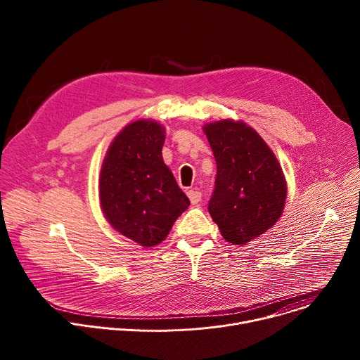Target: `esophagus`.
I'll use <instances>...</instances> for the list:
<instances>
[{
    "instance_id": "esophagus-1",
    "label": "esophagus",
    "mask_w": 360,
    "mask_h": 360,
    "mask_svg": "<svg viewBox=\"0 0 360 360\" xmlns=\"http://www.w3.org/2000/svg\"><path fill=\"white\" fill-rule=\"evenodd\" d=\"M200 196H202V193L199 191H195V189L188 191V198H189L192 205H196L200 200Z\"/></svg>"
}]
</instances>
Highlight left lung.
Listing matches in <instances>:
<instances>
[{"label":"left lung","mask_w":360,"mask_h":360,"mask_svg":"<svg viewBox=\"0 0 360 360\" xmlns=\"http://www.w3.org/2000/svg\"><path fill=\"white\" fill-rule=\"evenodd\" d=\"M217 161L208 210L221 235L245 245L271 229L286 200V179L275 153L253 128L222 120L203 127Z\"/></svg>","instance_id":"left-lung-1"}]
</instances>
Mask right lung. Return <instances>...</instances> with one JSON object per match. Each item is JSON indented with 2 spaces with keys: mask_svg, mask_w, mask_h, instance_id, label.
Wrapping results in <instances>:
<instances>
[{
  "mask_svg": "<svg viewBox=\"0 0 360 360\" xmlns=\"http://www.w3.org/2000/svg\"><path fill=\"white\" fill-rule=\"evenodd\" d=\"M164 142L165 128L160 122H131L114 138L99 174V200L107 221L145 248L161 243L189 207L164 164Z\"/></svg>",
  "mask_w": 360,
  "mask_h": 360,
  "instance_id": "1",
  "label": "right lung"
}]
</instances>
